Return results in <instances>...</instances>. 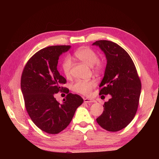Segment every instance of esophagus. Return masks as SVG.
Returning a JSON list of instances; mask_svg holds the SVG:
<instances>
[{"instance_id": "esophagus-1", "label": "esophagus", "mask_w": 159, "mask_h": 159, "mask_svg": "<svg viewBox=\"0 0 159 159\" xmlns=\"http://www.w3.org/2000/svg\"><path fill=\"white\" fill-rule=\"evenodd\" d=\"M84 103H95L96 101L93 99H89V98H84Z\"/></svg>"}]
</instances>
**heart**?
I'll use <instances>...</instances> for the list:
<instances>
[{"label":"heart","instance_id":"b5f03b06","mask_svg":"<svg viewBox=\"0 0 159 159\" xmlns=\"http://www.w3.org/2000/svg\"><path fill=\"white\" fill-rule=\"evenodd\" d=\"M74 56L84 64L91 67L93 66V70L96 71H102L105 68V62L99 60L97 53L88 47L81 48L74 53ZM61 68L64 75L67 78H69L71 68V61L70 57H67L64 59ZM95 86V82L93 80H78L72 85V89L76 93L88 95L90 94Z\"/></svg>","mask_w":159,"mask_h":159}]
</instances>
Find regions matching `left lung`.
I'll list each match as a JSON object with an SVG mask.
<instances>
[{"mask_svg":"<svg viewBox=\"0 0 159 159\" xmlns=\"http://www.w3.org/2000/svg\"><path fill=\"white\" fill-rule=\"evenodd\" d=\"M93 45L99 46L107 59L99 95H111L103 105V113L96 121L108 131H118L126 127L136 114L141 80L131 57L123 48L108 40L96 41Z\"/></svg>","mask_w":159,"mask_h":159,"instance_id":"left-lung-1","label":"left lung"}]
</instances>
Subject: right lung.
<instances>
[{"label":"right lung","instance_id":"right-lung-1","mask_svg":"<svg viewBox=\"0 0 159 159\" xmlns=\"http://www.w3.org/2000/svg\"><path fill=\"white\" fill-rule=\"evenodd\" d=\"M70 48L52 46L37 52L27 61L21 76L27 112L38 128L49 134H57L68 127L77 108L84 102L81 96L68 93V88L61 87L66 80L57 70L60 56ZM59 91L68 93L62 104L54 97Z\"/></svg>","mask_w":159,"mask_h":159}]
</instances>
